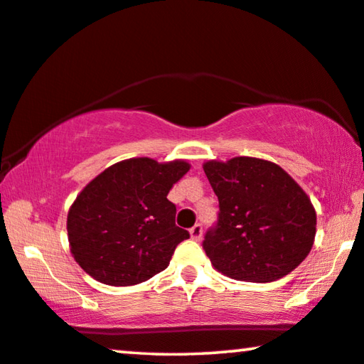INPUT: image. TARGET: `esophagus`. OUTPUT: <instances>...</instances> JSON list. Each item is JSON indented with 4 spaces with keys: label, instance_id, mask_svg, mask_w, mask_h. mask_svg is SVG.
Returning a JSON list of instances; mask_svg holds the SVG:
<instances>
[{
    "label": "esophagus",
    "instance_id": "esophagus-1",
    "mask_svg": "<svg viewBox=\"0 0 364 364\" xmlns=\"http://www.w3.org/2000/svg\"><path fill=\"white\" fill-rule=\"evenodd\" d=\"M189 235H191V238L194 241H200V238H203V225L196 223L194 227L189 230Z\"/></svg>",
    "mask_w": 364,
    "mask_h": 364
}]
</instances>
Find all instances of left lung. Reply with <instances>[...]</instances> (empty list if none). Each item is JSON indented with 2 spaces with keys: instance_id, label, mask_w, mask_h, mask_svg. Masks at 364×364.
Masks as SVG:
<instances>
[{
  "instance_id": "1",
  "label": "left lung",
  "mask_w": 364,
  "mask_h": 364,
  "mask_svg": "<svg viewBox=\"0 0 364 364\" xmlns=\"http://www.w3.org/2000/svg\"><path fill=\"white\" fill-rule=\"evenodd\" d=\"M218 218L203 247L235 280L265 284L296 269L314 243L316 210L298 183L272 161L235 157L204 164Z\"/></svg>"
}]
</instances>
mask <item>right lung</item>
Returning a JSON list of instances; mask_svg holds the SVG:
<instances>
[{
	"label": "right lung",
	"mask_w": 364,
	"mask_h": 364,
	"mask_svg": "<svg viewBox=\"0 0 364 364\" xmlns=\"http://www.w3.org/2000/svg\"><path fill=\"white\" fill-rule=\"evenodd\" d=\"M189 164L152 159L118 161L94 178L68 213V238L76 262L102 284L128 287L168 267L189 238L176 227V205L166 199Z\"/></svg>",
	"instance_id": "1"
}]
</instances>
